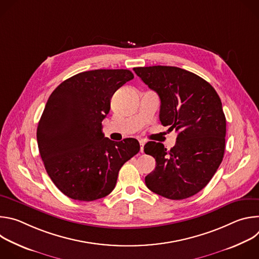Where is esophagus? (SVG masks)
I'll use <instances>...</instances> for the list:
<instances>
[{
  "label": "esophagus",
  "instance_id": "1",
  "mask_svg": "<svg viewBox=\"0 0 259 259\" xmlns=\"http://www.w3.org/2000/svg\"><path fill=\"white\" fill-rule=\"evenodd\" d=\"M139 143H140V152L141 153H143V146H144V144H145V142H144V140H139Z\"/></svg>",
  "mask_w": 259,
  "mask_h": 259
}]
</instances>
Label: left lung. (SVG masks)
Returning a JSON list of instances; mask_svg holds the SVG:
<instances>
[{
  "mask_svg": "<svg viewBox=\"0 0 259 259\" xmlns=\"http://www.w3.org/2000/svg\"><path fill=\"white\" fill-rule=\"evenodd\" d=\"M133 70L158 93L162 125L177 132L170 151L160 142L144 145V153L156 159L146 187L167 199L190 198L207 186L224 159L227 121L221 100L207 81L189 70L165 65Z\"/></svg>",
  "mask_w": 259,
  "mask_h": 259,
  "instance_id": "1",
  "label": "left lung"
}]
</instances>
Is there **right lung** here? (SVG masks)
Listing matches in <instances>:
<instances>
[{"mask_svg": "<svg viewBox=\"0 0 259 259\" xmlns=\"http://www.w3.org/2000/svg\"><path fill=\"white\" fill-rule=\"evenodd\" d=\"M133 78L129 69L83 71L50 95L36 140L48 175L68 198L90 202L107 196L121 167L139 152L136 139L115 142L101 126L114 93Z\"/></svg>", "mask_w": 259, "mask_h": 259, "instance_id": "add662e5", "label": "right lung"}]
</instances>
